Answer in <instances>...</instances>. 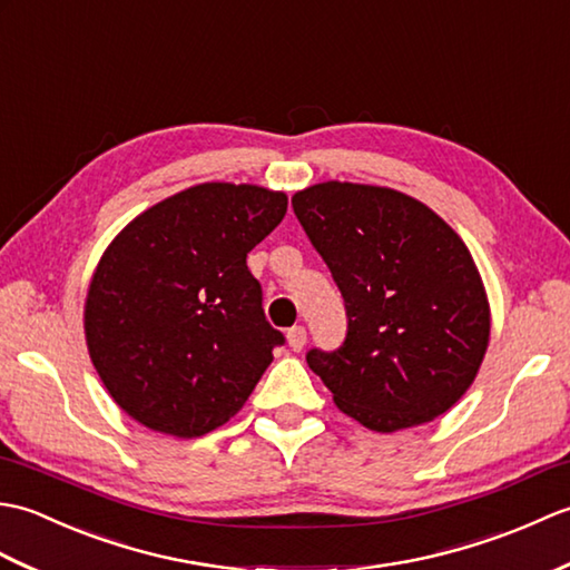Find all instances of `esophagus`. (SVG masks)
<instances>
[{"mask_svg":"<svg viewBox=\"0 0 570 570\" xmlns=\"http://www.w3.org/2000/svg\"><path fill=\"white\" fill-rule=\"evenodd\" d=\"M286 341H288V347H292L294 353H301V350H304V345H306V328H304V325H294V328L286 333Z\"/></svg>","mask_w":570,"mask_h":570,"instance_id":"34e87169","label":"esophagus"}]
</instances>
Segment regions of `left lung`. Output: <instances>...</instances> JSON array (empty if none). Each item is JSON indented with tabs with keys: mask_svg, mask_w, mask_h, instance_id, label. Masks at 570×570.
Here are the masks:
<instances>
[{
	"mask_svg": "<svg viewBox=\"0 0 570 570\" xmlns=\"http://www.w3.org/2000/svg\"><path fill=\"white\" fill-rule=\"evenodd\" d=\"M292 205L345 301L343 345L306 355L335 406L380 433L445 414L490 343L488 294L465 242L392 188L328 180Z\"/></svg>",
	"mask_w": 570,
	"mask_h": 570,
	"instance_id": "8db88e82",
	"label": "left lung"
}]
</instances>
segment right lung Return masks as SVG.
<instances>
[{"mask_svg": "<svg viewBox=\"0 0 570 570\" xmlns=\"http://www.w3.org/2000/svg\"><path fill=\"white\" fill-rule=\"evenodd\" d=\"M286 203L249 184H200L151 205L105 249L85 341L105 390L141 426L198 439L245 406L284 345L247 254Z\"/></svg>", "mask_w": 570, "mask_h": 570, "instance_id": "1", "label": "right lung"}]
</instances>
